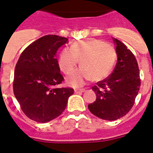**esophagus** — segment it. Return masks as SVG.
<instances>
[{
    "instance_id": "1",
    "label": "esophagus",
    "mask_w": 153,
    "mask_h": 153,
    "mask_svg": "<svg viewBox=\"0 0 153 153\" xmlns=\"http://www.w3.org/2000/svg\"><path fill=\"white\" fill-rule=\"evenodd\" d=\"M85 89H74V93L75 94H80V93H83V92H85Z\"/></svg>"
}]
</instances>
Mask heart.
I'll use <instances>...</instances> for the list:
<instances>
[{
    "label": "heart",
    "instance_id": "1",
    "mask_svg": "<svg viewBox=\"0 0 153 153\" xmlns=\"http://www.w3.org/2000/svg\"><path fill=\"white\" fill-rule=\"evenodd\" d=\"M79 64L82 68L68 77L69 85L79 86L87 80L101 81L108 76L116 60V52L112 45L97 38L74 42L59 56L60 70L70 74Z\"/></svg>",
    "mask_w": 153,
    "mask_h": 153
}]
</instances>
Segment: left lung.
I'll list each match as a JSON object with an SVG mask.
<instances>
[{"label":"left lung","mask_w":153,"mask_h":153,"mask_svg":"<svg viewBox=\"0 0 153 153\" xmlns=\"http://www.w3.org/2000/svg\"><path fill=\"white\" fill-rule=\"evenodd\" d=\"M117 63L109 76L92 87L97 94L94 103L88 105L91 113L105 120H116L132 108L138 94L141 79L134 55L116 38Z\"/></svg>","instance_id":"left-lung-1"}]
</instances>
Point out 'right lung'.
Returning a JSON list of instances; mask_svg holds the SVG:
<instances>
[{
    "instance_id": "add662e5",
    "label": "right lung",
    "mask_w": 153,
    "mask_h": 153,
    "mask_svg": "<svg viewBox=\"0 0 153 153\" xmlns=\"http://www.w3.org/2000/svg\"><path fill=\"white\" fill-rule=\"evenodd\" d=\"M66 43L67 38L45 35L25 48L17 61L13 91L22 111L33 121L47 123L58 117L74 94L72 88L56 87L64 79L56 53Z\"/></svg>"
}]
</instances>
